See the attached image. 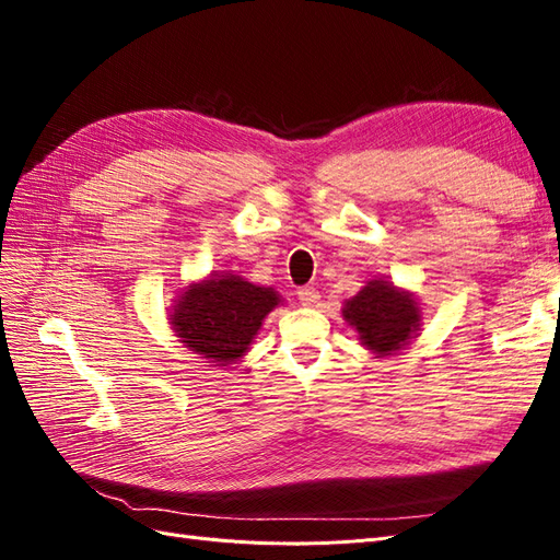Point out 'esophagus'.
<instances>
[{
    "instance_id": "obj_1",
    "label": "esophagus",
    "mask_w": 560,
    "mask_h": 560,
    "mask_svg": "<svg viewBox=\"0 0 560 560\" xmlns=\"http://www.w3.org/2000/svg\"><path fill=\"white\" fill-rule=\"evenodd\" d=\"M296 294H299V301L303 303V306H315V303L319 301V292L315 290V287H301Z\"/></svg>"
}]
</instances>
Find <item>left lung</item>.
Listing matches in <instances>:
<instances>
[{"label":"left lung","instance_id":"obj_1","mask_svg":"<svg viewBox=\"0 0 560 560\" xmlns=\"http://www.w3.org/2000/svg\"><path fill=\"white\" fill-rule=\"evenodd\" d=\"M343 317L358 329L362 346L378 354L397 352L420 325L413 296L383 280H371L358 296L346 301Z\"/></svg>","mask_w":560,"mask_h":560}]
</instances>
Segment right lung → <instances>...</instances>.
<instances>
[{"mask_svg": "<svg viewBox=\"0 0 560 560\" xmlns=\"http://www.w3.org/2000/svg\"><path fill=\"white\" fill-rule=\"evenodd\" d=\"M278 303L270 287L252 284L238 276L210 278L184 292L173 325L186 348L217 366H226L243 358L264 317Z\"/></svg>", "mask_w": 560, "mask_h": 560, "instance_id": "right-lung-1", "label": "right lung"}]
</instances>
